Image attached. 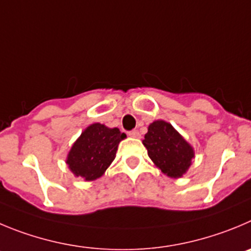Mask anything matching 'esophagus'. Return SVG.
<instances>
[{"instance_id":"obj_1","label":"esophagus","mask_w":251,"mask_h":251,"mask_svg":"<svg viewBox=\"0 0 251 251\" xmlns=\"http://www.w3.org/2000/svg\"><path fill=\"white\" fill-rule=\"evenodd\" d=\"M128 135H130L131 137H135V139H140V136H141V135H140V132L137 130L130 131V132H128Z\"/></svg>"}]
</instances>
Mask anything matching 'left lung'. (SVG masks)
I'll list each match as a JSON object with an SVG mask.
<instances>
[{"mask_svg":"<svg viewBox=\"0 0 251 251\" xmlns=\"http://www.w3.org/2000/svg\"><path fill=\"white\" fill-rule=\"evenodd\" d=\"M142 144L156 167L171 178L186 175L194 158L192 145L165 120L150 124Z\"/></svg>","mask_w":251,"mask_h":251,"instance_id":"1","label":"left lung"}]
</instances>
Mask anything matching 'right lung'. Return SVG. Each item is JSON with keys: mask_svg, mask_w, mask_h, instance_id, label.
<instances>
[{"mask_svg": "<svg viewBox=\"0 0 251 251\" xmlns=\"http://www.w3.org/2000/svg\"><path fill=\"white\" fill-rule=\"evenodd\" d=\"M126 135L118 127L91 124L68 152L65 163L75 177L90 182L100 178L115 160L119 144Z\"/></svg>", "mask_w": 251, "mask_h": 251, "instance_id": "1", "label": "right lung"}]
</instances>
